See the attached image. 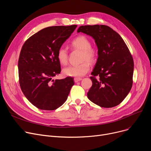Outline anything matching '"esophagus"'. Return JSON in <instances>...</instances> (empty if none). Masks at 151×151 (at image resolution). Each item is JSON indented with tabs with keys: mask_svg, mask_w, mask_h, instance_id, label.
I'll return each instance as SVG.
<instances>
[{
	"mask_svg": "<svg viewBox=\"0 0 151 151\" xmlns=\"http://www.w3.org/2000/svg\"><path fill=\"white\" fill-rule=\"evenodd\" d=\"M81 80H82V78H74V81L75 83H78Z\"/></svg>",
	"mask_w": 151,
	"mask_h": 151,
	"instance_id": "esophagus-1",
	"label": "esophagus"
}]
</instances>
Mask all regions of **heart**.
<instances>
[{"mask_svg": "<svg viewBox=\"0 0 151 151\" xmlns=\"http://www.w3.org/2000/svg\"><path fill=\"white\" fill-rule=\"evenodd\" d=\"M75 49L81 51V61L82 63L76 65H70L63 68V73L68 76L79 78L85 75L90 70L89 62L93 63L96 59L97 53L91 47L89 40L84 35H80L74 38L70 43ZM57 59L61 64L65 65L68 62V54L67 50L61 47L58 50Z\"/></svg>", "mask_w": 151, "mask_h": 151, "instance_id": "1", "label": "heart"}]
</instances>
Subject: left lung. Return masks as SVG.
Returning <instances> with one entry per match:
<instances>
[{
    "label": "left lung",
    "instance_id": "1",
    "mask_svg": "<svg viewBox=\"0 0 151 151\" xmlns=\"http://www.w3.org/2000/svg\"><path fill=\"white\" fill-rule=\"evenodd\" d=\"M77 32L92 37L98 48L97 61L90 77L92 86L87 93L88 99L104 108L119 105L133 84L134 63L127 46L119 34L107 26H81Z\"/></svg>",
    "mask_w": 151,
    "mask_h": 151
}]
</instances>
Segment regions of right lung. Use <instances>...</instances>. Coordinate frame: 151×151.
Listing matches in <instances>:
<instances>
[{"mask_svg": "<svg viewBox=\"0 0 151 151\" xmlns=\"http://www.w3.org/2000/svg\"><path fill=\"white\" fill-rule=\"evenodd\" d=\"M76 27H46L29 37L22 47L18 60L19 85L27 99L38 109H56L68 98L73 78H53L61 71L58 50Z\"/></svg>", "mask_w": 151, "mask_h": 151, "instance_id": "obj_1", "label": "right lung"}]
</instances>
